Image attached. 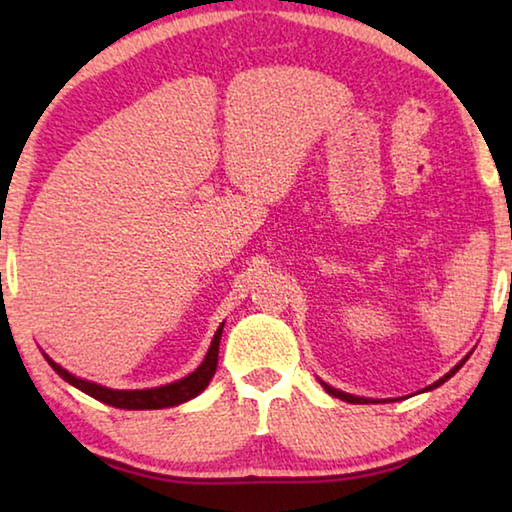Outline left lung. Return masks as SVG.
I'll use <instances>...</instances> for the list:
<instances>
[{"mask_svg": "<svg viewBox=\"0 0 512 512\" xmlns=\"http://www.w3.org/2000/svg\"><path fill=\"white\" fill-rule=\"evenodd\" d=\"M467 357H470V354H467ZM467 357H465V359H463L461 363H456V366H454L452 370H449L445 377H440V379L436 381V384H431L429 388H424V391H431V388H438L440 384H445V381H447L449 377H452V375H456V372H458V368H461V366H463V363L467 361ZM323 386H325V391H327L329 395H332V397H339V400H343V402H350V404H368V402H372V400H366V397H357V395H350V393L336 391V388H332V386H327V384H323Z\"/></svg>", "mask_w": 512, "mask_h": 512, "instance_id": "left-lung-1", "label": "left lung"}]
</instances>
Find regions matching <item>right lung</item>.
Listing matches in <instances>:
<instances>
[{
    "instance_id": "obj_1",
    "label": "right lung",
    "mask_w": 512,
    "mask_h": 512,
    "mask_svg": "<svg viewBox=\"0 0 512 512\" xmlns=\"http://www.w3.org/2000/svg\"><path fill=\"white\" fill-rule=\"evenodd\" d=\"M221 332H223V325L216 329L205 361L192 372V375H187L185 379H178V381H173V384L160 386V388H146V391H112V388L94 384V381H85V379L74 377L72 372H67L65 368H60L56 361H51L47 354H45V359L65 381H69V384L79 388V391H83L85 395H90V397H94V400H99L103 404L117 406V409H131V411L167 409V406H178L187 400H192V397L205 391V386L210 384V379L216 372V359H219Z\"/></svg>"
}]
</instances>
